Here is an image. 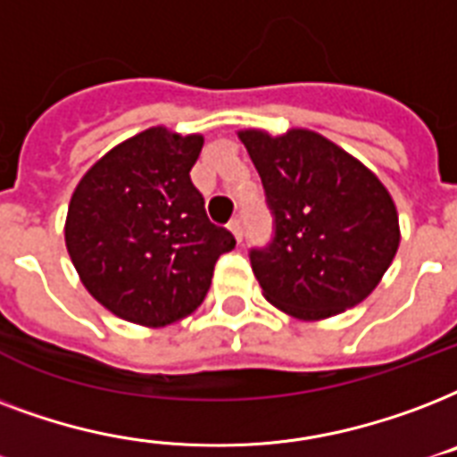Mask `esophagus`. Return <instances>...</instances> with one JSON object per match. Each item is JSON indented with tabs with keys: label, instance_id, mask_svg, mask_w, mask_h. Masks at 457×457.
Wrapping results in <instances>:
<instances>
[{
	"label": "esophagus",
	"instance_id": "34e87169",
	"mask_svg": "<svg viewBox=\"0 0 457 457\" xmlns=\"http://www.w3.org/2000/svg\"><path fill=\"white\" fill-rule=\"evenodd\" d=\"M228 228L233 231V236H236V240H243V221H240V217H233L231 221H228Z\"/></svg>",
	"mask_w": 457,
	"mask_h": 457
}]
</instances>
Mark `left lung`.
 <instances>
[{
  "instance_id": "obj_1",
  "label": "left lung",
  "mask_w": 457,
  "mask_h": 457,
  "mask_svg": "<svg viewBox=\"0 0 457 457\" xmlns=\"http://www.w3.org/2000/svg\"><path fill=\"white\" fill-rule=\"evenodd\" d=\"M240 140L274 219L267 245L250 247L269 303L298 320H324L362 303L401 243L381 180L312 130L278 137L243 130Z\"/></svg>"
}]
</instances>
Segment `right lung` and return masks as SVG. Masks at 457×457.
I'll list each match as a JSON object with an SVG mask.
<instances>
[{
  "instance_id": "right-lung-1",
  "label": "right lung",
  "mask_w": 457,
  "mask_h": 457,
  "mask_svg": "<svg viewBox=\"0 0 457 457\" xmlns=\"http://www.w3.org/2000/svg\"><path fill=\"white\" fill-rule=\"evenodd\" d=\"M203 136L147 129L116 145L71 197L66 247L83 286L109 312L166 327L195 312L233 233L212 224L190 169Z\"/></svg>"
}]
</instances>
